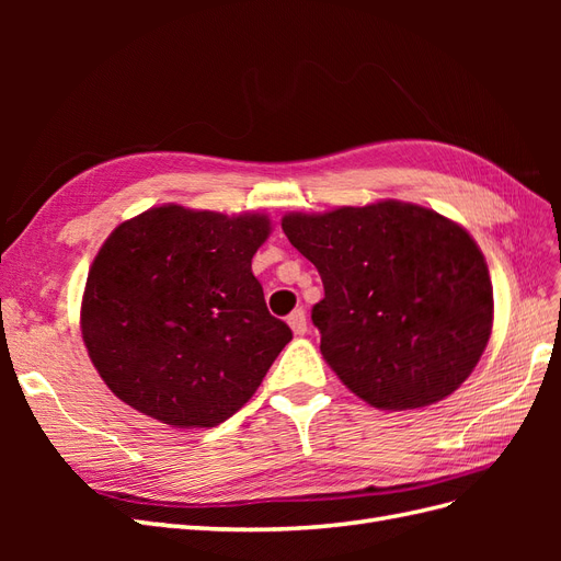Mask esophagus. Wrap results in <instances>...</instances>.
I'll use <instances>...</instances> for the list:
<instances>
[{
  "label": "esophagus",
  "mask_w": 561,
  "mask_h": 561,
  "mask_svg": "<svg viewBox=\"0 0 561 561\" xmlns=\"http://www.w3.org/2000/svg\"><path fill=\"white\" fill-rule=\"evenodd\" d=\"M287 325L293 328L295 334H307V313H304L301 309L293 311L290 316H287Z\"/></svg>",
  "instance_id": "1"
}]
</instances>
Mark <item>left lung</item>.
Wrapping results in <instances>:
<instances>
[{
    "label": "left lung",
    "instance_id": "1",
    "mask_svg": "<svg viewBox=\"0 0 561 561\" xmlns=\"http://www.w3.org/2000/svg\"><path fill=\"white\" fill-rule=\"evenodd\" d=\"M318 268L325 297L311 320L322 358L379 410H416L451 396L491 334L494 290L470 233L402 201L283 217Z\"/></svg>",
    "mask_w": 561,
    "mask_h": 561
}]
</instances>
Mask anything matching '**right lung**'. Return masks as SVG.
<instances>
[{
    "label": "right lung",
    "mask_w": 561,
    "mask_h": 561,
    "mask_svg": "<svg viewBox=\"0 0 561 561\" xmlns=\"http://www.w3.org/2000/svg\"><path fill=\"white\" fill-rule=\"evenodd\" d=\"M266 215L182 206L118 225L95 254L81 334L112 393L178 428H213L260 388L293 330L266 309L252 254Z\"/></svg>",
    "instance_id": "obj_1"
}]
</instances>
